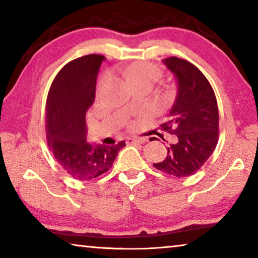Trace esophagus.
Here are the masks:
<instances>
[{"instance_id":"obj_1","label":"esophagus","mask_w":258,"mask_h":258,"mask_svg":"<svg viewBox=\"0 0 258 258\" xmlns=\"http://www.w3.org/2000/svg\"><path fill=\"white\" fill-rule=\"evenodd\" d=\"M126 142H127L128 145H133V143H145L147 142V139L146 138H128L126 140Z\"/></svg>"}]
</instances>
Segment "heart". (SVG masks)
Masks as SVG:
<instances>
[{
  "mask_svg": "<svg viewBox=\"0 0 258 258\" xmlns=\"http://www.w3.org/2000/svg\"><path fill=\"white\" fill-rule=\"evenodd\" d=\"M125 76L132 85L141 84V83H150L154 84L163 75L160 67L148 61H134L125 68ZM104 77L99 82V86L102 85Z\"/></svg>",
  "mask_w": 258,
  "mask_h": 258,
  "instance_id": "heart-1",
  "label": "heart"
}]
</instances>
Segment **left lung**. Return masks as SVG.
<instances>
[{"mask_svg": "<svg viewBox=\"0 0 258 258\" xmlns=\"http://www.w3.org/2000/svg\"><path fill=\"white\" fill-rule=\"evenodd\" d=\"M177 80V95L161 131L174 134L167 157L154 164L158 171L174 177L194 175L215 150L218 142V108L215 93L206 76L189 61L164 59Z\"/></svg>", "mask_w": 258, "mask_h": 258, "instance_id": "left-lung-1", "label": "left lung"}]
</instances>
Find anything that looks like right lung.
<instances>
[{"label": "right lung", "instance_id": "obj_1", "mask_svg": "<svg viewBox=\"0 0 258 258\" xmlns=\"http://www.w3.org/2000/svg\"><path fill=\"white\" fill-rule=\"evenodd\" d=\"M103 55L81 56L60 69L45 107L46 142L59 165L76 180L90 181L107 173L125 141L115 146L86 142L87 109L93 104L95 80Z\"/></svg>", "mask_w": 258, "mask_h": 258}]
</instances>
